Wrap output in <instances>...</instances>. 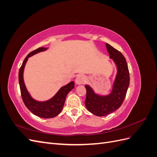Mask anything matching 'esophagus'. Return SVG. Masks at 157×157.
I'll return each instance as SVG.
<instances>
[{
	"mask_svg": "<svg viewBox=\"0 0 157 157\" xmlns=\"http://www.w3.org/2000/svg\"><path fill=\"white\" fill-rule=\"evenodd\" d=\"M86 81V78L83 75H79L75 79V82L77 84H82Z\"/></svg>",
	"mask_w": 157,
	"mask_h": 157,
	"instance_id": "1",
	"label": "esophagus"
}]
</instances>
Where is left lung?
Returning a JSON list of instances; mask_svg holds the SVG:
<instances>
[{
    "instance_id": "8db88e82",
    "label": "left lung",
    "mask_w": 157,
    "mask_h": 157,
    "mask_svg": "<svg viewBox=\"0 0 157 157\" xmlns=\"http://www.w3.org/2000/svg\"><path fill=\"white\" fill-rule=\"evenodd\" d=\"M105 44L109 58L113 59L117 67L111 92L107 96H101L95 93L88 85H85L86 89L85 105L90 113L98 117L106 116L121 106L130 84L129 71L124 56L111 45Z\"/></svg>"
}]
</instances>
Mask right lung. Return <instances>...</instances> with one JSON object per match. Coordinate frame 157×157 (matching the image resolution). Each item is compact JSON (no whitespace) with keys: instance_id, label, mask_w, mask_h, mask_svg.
<instances>
[{"instance_id":"add662e5","label":"right lung","mask_w":157,"mask_h":157,"mask_svg":"<svg viewBox=\"0 0 157 157\" xmlns=\"http://www.w3.org/2000/svg\"><path fill=\"white\" fill-rule=\"evenodd\" d=\"M47 48L41 47L28 54L21 66L19 71V83L21 90V94L23 103L27 108L35 115L44 118H53L58 115L63 107L65 98L67 94L75 87L74 82H71L65 86L61 87L55 96L49 100L45 101H38L32 98L28 92L23 80V70L29 57L36 54L39 52L46 50Z\"/></svg>"}]
</instances>
